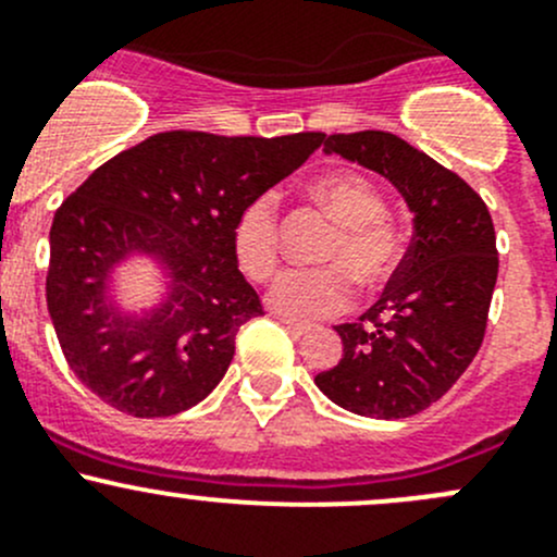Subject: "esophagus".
I'll return each mask as SVG.
<instances>
[{
  "mask_svg": "<svg viewBox=\"0 0 557 557\" xmlns=\"http://www.w3.org/2000/svg\"><path fill=\"white\" fill-rule=\"evenodd\" d=\"M281 324H284V327L289 330L292 335H306L308 330H311V324H306V322H295V319H286V317H281Z\"/></svg>",
  "mask_w": 557,
  "mask_h": 557,
  "instance_id": "esophagus-1",
  "label": "esophagus"
}]
</instances>
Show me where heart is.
<instances>
[{
    "instance_id": "b5f03b06",
    "label": "heart",
    "mask_w": 557,
    "mask_h": 557,
    "mask_svg": "<svg viewBox=\"0 0 557 557\" xmlns=\"http://www.w3.org/2000/svg\"><path fill=\"white\" fill-rule=\"evenodd\" d=\"M311 200L338 224V235L324 249V268L286 271L273 281L268 302L284 317H327L344 311L355 284L379 286L398 265V238L384 224L382 195L366 178L330 173L308 186ZM233 249L246 276L262 281L278 265V197L265 191L238 213Z\"/></svg>"
}]
</instances>
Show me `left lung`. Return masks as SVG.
I'll return each instance as SVG.
<instances>
[{
    "label": "left lung",
    "mask_w": 557,
    "mask_h": 557,
    "mask_svg": "<svg viewBox=\"0 0 557 557\" xmlns=\"http://www.w3.org/2000/svg\"><path fill=\"white\" fill-rule=\"evenodd\" d=\"M324 153L387 178L414 216V238L360 322L335 327L344 357L313 382L351 414L414 417L463 376L482 346L498 278L493 219L463 178L398 135H330Z\"/></svg>",
    "instance_id": "1"
}]
</instances>
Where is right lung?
<instances>
[{
  "label": "right lung",
  "mask_w": 557,
  "mask_h": 557,
  "mask_svg": "<svg viewBox=\"0 0 557 557\" xmlns=\"http://www.w3.org/2000/svg\"><path fill=\"white\" fill-rule=\"evenodd\" d=\"M322 132L222 137L162 132L97 168L57 211L46 297L75 376L132 417H173L216 389L240 324L260 317L233 227L255 197L300 168ZM151 261L165 289L124 307L121 267Z\"/></svg>",
  "instance_id": "1"
}]
</instances>
